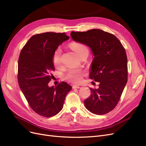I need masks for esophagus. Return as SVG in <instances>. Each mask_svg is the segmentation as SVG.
<instances>
[{"label": "esophagus", "instance_id": "1", "mask_svg": "<svg viewBox=\"0 0 146 146\" xmlns=\"http://www.w3.org/2000/svg\"><path fill=\"white\" fill-rule=\"evenodd\" d=\"M80 87L78 86V85H72V88L73 89H75V88H77V89H78V88H80Z\"/></svg>", "mask_w": 146, "mask_h": 146}]
</instances>
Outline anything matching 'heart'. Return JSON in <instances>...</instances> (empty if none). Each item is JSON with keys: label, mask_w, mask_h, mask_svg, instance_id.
I'll list each match as a JSON object with an SVG mask.
<instances>
[{"label": "heart", "mask_w": 146, "mask_h": 146, "mask_svg": "<svg viewBox=\"0 0 146 146\" xmlns=\"http://www.w3.org/2000/svg\"><path fill=\"white\" fill-rule=\"evenodd\" d=\"M70 47L76 52L77 55L80 56L82 54L86 51H88L87 47L80 43L74 42L70 44ZM61 50L60 48H56L53 55V63L56 67H58L61 64ZM83 73L80 70L72 69L70 70L66 75V78L70 82L78 83L81 80Z\"/></svg>", "instance_id": "obj_1"}]
</instances>
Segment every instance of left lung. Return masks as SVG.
Masks as SVG:
<instances>
[{
  "instance_id": "left-lung-1",
  "label": "left lung",
  "mask_w": 146,
  "mask_h": 146,
  "mask_svg": "<svg viewBox=\"0 0 146 146\" xmlns=\"http://www.w3.org/2000/svg\"><path fill=\"white\" fill-rule=\"evenodd\" d=\"M70 36L90 47L94 56L90 78L99 82V88H90L91 94L84 100L85 107L96 114H107L116 107L127 82L125 48L114 35L100 29L72 32Z\"/></svg>"
}]
</instances>
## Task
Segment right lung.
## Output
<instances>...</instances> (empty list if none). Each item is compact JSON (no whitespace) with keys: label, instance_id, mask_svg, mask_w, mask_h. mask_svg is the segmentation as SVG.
<instances>
[{"label":"right lung","instance_id":"add662e5","mask_svg":"<svg viewBox=\"0 0 146 146\" xmlns=\"http://www.w3.org/2000/svg\"><path fill=\"white\" fill-rule=\"evenodd\" d=\"M65 33L46 32L35 35L22 49L18 60V83L33 111L50 117L63 107L64 99L72 87L61 82L55 87L48 83L55 70L53 55L59 45L68 40Z\"/></svg>","mask_w":146,"mask_h":146}]
</instances>
